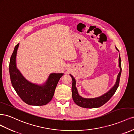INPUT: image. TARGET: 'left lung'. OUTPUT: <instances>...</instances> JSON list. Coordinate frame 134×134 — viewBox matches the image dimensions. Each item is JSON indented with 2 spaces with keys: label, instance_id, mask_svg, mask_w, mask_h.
Segmentation results:
<instances>
[{
  "label": "left lung",
  "instance_id": "8db88e82",
  "mask_svg": "<svg viewBox=\"0 0 134 134\" xmlns=\"http://www.w3.org/2000/svg\"><path fill=\"white\" fill-rule=\"evenodd\" d=\"M116 47V50L119 52L118 49ZM118 66L120 67V72L117 75V77L116 81L114 83L113 86L110 88L109 90L107 92H106L104 94L102 95L101 96L93 98H83L79 95L77 87L76 86V80L70 74L72 79V98L74 99V102L77 105L81 107L82 108H98L102 106L103 104H104L105 103L107 102L111 97L115 93L116 91L117 90L118 85H119L120 76L121 74L122 68H121V60L120 56H119L118 58Z\"/></svg>",
  "mask_w": 134,
  "mask_h": 134
}]
</instances>
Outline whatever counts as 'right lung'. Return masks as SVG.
<instances>
[{
    "label": "right lung",
    "instance_id": "add662e5",
    "mask_svg": "<svg viewBox=\"0 0 134 134\" xmlns=\"http://www.w3.org/2000/svg\"><path fill=\"white\" fill-rule=\"evenodd\" d=\"M19 47H14L10 57L9 71L12 85L18 96L26 104L31 105H44L53 98L55 87L63 73H52L43 84H36L28 81L22 75L16 65V57Z\"/></svg>",
    "mask_w": 134,
    "mask_h": 134
}]
</instances>
